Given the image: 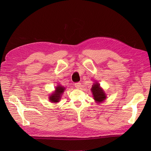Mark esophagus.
I'll return each instance as SVG.
<instances>
[{"instance_id": "34e87169", "label": "esophagus", "mask_w": 151, "mask_h": 151, "mask_svg": "<svg viewBox=\"0 0 151 151\" xmlns=\"http://www.w3.org/2000/svg\"><path fill=\"white\" fill-rule=\"evenodd\" d=\"M81 86V84L80 83H75V87L77 89H79Z\"/></svg>"}]
</instances>
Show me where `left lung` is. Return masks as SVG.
<instances>
[{"label": "left lung", "mask_w": 151, "mask_h": 151, "mask_svg": "<svg viewBox=\"0 0 151 151\" xmlns=\"http://www.w3.org/2000/svg\"><path fill=\"white\" fill-rule=\"evenodd\" d=\"M91 91L93 95L94 99L96 103H102L106 98V94H105L103 89L100 87V84L98 83H95L92 86Z\"/></svg>", "instance_id": "8db88e82"}]
</instances>
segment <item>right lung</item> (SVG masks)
Wrapping results in <instances>:
<instances>
[{
	"instance_id": "add662e5",
	"label": "right lung",
	"mask_w": 151,
	"mask_h": 151,
	"mask_svg": "<svg viewBox=\"0 0 151 151\" xmlns=\"http://www.w3.org/2000/svg\"><path fill=\"white\" fill-rule=\"evenodd\" d=\"M65 89V88L63 86H62L60 85H58L56 87L55 90L54 92L52 94V95L50 96L49 99L50 102L52 103H58L60 101V99L62 97V95L63 93L64 92Z\"/></svg>"
}]
</instances>
